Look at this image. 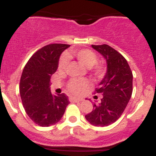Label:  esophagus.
I'll return each instance as SVG.
<instances>
[{
    "mask_svg": "<svg viewBox=\"0 0 156 156\" xmlns=\"http://www.w3.org/2000/svg\"><path fill=\"white\" fill-rule=\"evenodd\" d=\"M69 101H73V102H79V101H82V99L77 98H75V97H71L69 98Z\"/></svg>",
    "mask_w": 156,
    "mask_h": 156,
    "instance_id": "34e87169",
    "label": "esophagus"
}]
</instances>
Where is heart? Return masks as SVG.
<instances>
[{"mask_svg": "<svg viewBox=\"0 0 156 156\" xmlns=\"http://www.w3.org/2000/svg\"><path fill=\"white\" fill-rule=\"evenodd\" d=\"M70 57H75L83 66H84L88 69L92 68L98 62L97 55H95L94 52L89 49L71 51L66 54V55L62 56L59 60L58 67L59 71L62 72L66 69L68 65V58ZM92 72L95 76H101L104 72V69L100 65H96L92 69ZM89 85L90 83L87 79H72L68 83L67 87L69 91L73 94L80 95L86 90Z\"/></svg>", "mask_w": 156, "mask_h": 156, "instance_id": "obj_1", "label": "heart"}]
</instances>
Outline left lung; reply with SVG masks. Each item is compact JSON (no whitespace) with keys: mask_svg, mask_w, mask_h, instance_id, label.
<instances>
[{"mask_svg":"<svg viewBox=\"0 0 156 156\" xmlns=\"http://www.w3.org/2000/svg\"><path fill=\"white\" fill-rule=\"evenodd\" d=\"M103 56L107 70L95 93L103 97L94 104L91 112L85 115L95 126H106L115 122L124 112L133 91V74L125 58L107 44L91 45Z\"/></svg>","mask_w":156,"mask_h":156,"instance_id":"obj_1","label":"left lung"}]
</instances>
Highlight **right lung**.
Wrapping results in <instances>:
<instances>
[{"instance_id":"obj_1","label":"right lung","mask_w":156,"mask_h":156,"mask_svg":"<svg viewBox=\"0 0 156 156\" xmlns=\"http://www.w3.org/2000/svg\"><path fill=\"white\" fill-rule=\"evenodd\" d=\"M70 45L51 44L33 55L23 69L19 93L25 111L41 126H50L60 121L69 104L65 94L51 92L50 80L56 72L61 54Z\"/></svg>"}]
</instances>
